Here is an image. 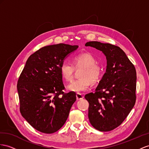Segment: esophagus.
<instances>
[{"label":"esophagus","instance_id":"34e87169","mask_svg":"<svg viewBox=\"0 0 149 149\" xmlns=\"http://www.w3.org/2000/svg\"><path fill=\"white\" fill-rule=\"evenodd\" d=\"M76 97H77V100H82V99L84 98V96L82 94L77 93V94H76Z\"/></svg>","mask_w":149,"mask_h":149}]
</instances>
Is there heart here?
I'll return each instance as SVG.
<instances>
[{
  "mask_svg": "<svg viewBox=\"0 0 149 149\" xmlns=\"http://www.w3.org/2000/svg\"><path fill=\"white\" fill-rule=\"evenodd\" d=\"M82 67L79 73L80 79L72 82L67 89L80 93L88 90L91 82L96 84L101 81L104 74V67L96 62L95 57L89 53H82L75 55L73 58V64L63 62L60 65V72L63 78L70 81L73 77L75 68Z\"/></svg>",
  "mask_w": 149,
  "mask_h": 149,
  "instance_id": "obj_1",
  "label": "heart"
}]
</instances>
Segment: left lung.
I'll return each instance as SVG.
<instances>
[{
	"instance_id": "left-lung-1",
	"label": "left lung",
	"mask_w": 149,
	"mask_h": 149,
	"mask_svg": "<svg viewBox=\"0 0 149 149\" xmlns=\"http://www.w3.org/2000/svg\"><path fill=\"white\" fill-rule=\"evenodd\" d=\"M104 53L107 59L106 73L95 93L86 94L89 102L91 124L101 132H109L123 123L136 101V73L133 64L119 47L110 43L89 41Z\"/></svg>"
}]
</instances>
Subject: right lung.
<instances>
[{
  "instance_id": "obj_1",
  "label": "right lung",
  "mask_w": 149,
  "mask_h": 149,
  "mask_svg": "<svg viewBox=\"0 0 149 149\" xmlns=\"http://www.w3.org/2000/svg\"><path fill=\"white\" fill-rule=\"evenodd\" d=\"M77 45L46 46L28 58L18 79L20 112L36 130L57 132L65 123L76 100L74 91L65 93L60 65Z\"/></svg>"
}]
</instances>
